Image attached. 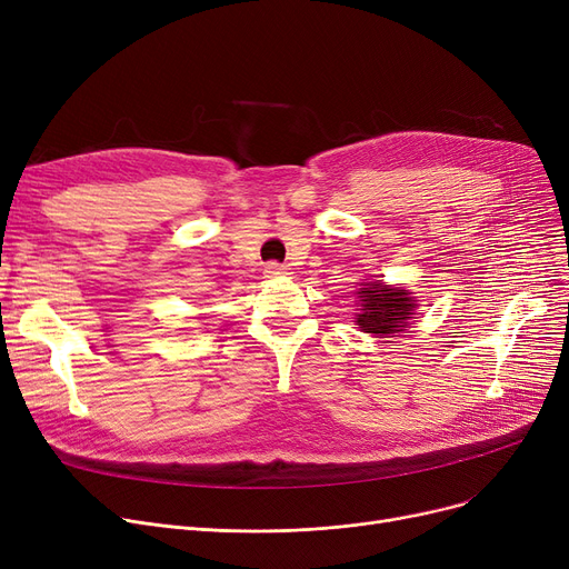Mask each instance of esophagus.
Wrapping results in <instances>:
<instances>
[{
	"label": "esophagus",
	"instance_id": "1",
	"mask_svg": "<svg viewBox=\"0 0 569 569\" xmlns=\"http://www.w3.org/2000/svg\"><path fill=\"white\" fill-rule=\"evenodd\" d=\"M264 274H267L269 279H279V277H286V274H288V267H286V264H279V262H269V264L264 267Z\"/></svg>",
	"mask_w": 569,
	"mask_h": 569
}]
</instances>
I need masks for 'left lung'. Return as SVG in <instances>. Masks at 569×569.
Returning a JSON list of instances; mask_svg holds the SVG:
<instances>
[{
    "mask_svg": "<svg viewBox=\"0 0 569 569\" xmlns=\"http://www.w3.org/2000/svg\"><path fill=\"white\" fill-rule=\"evenodd\" d=\"M357 297L362 302V311L357 313V325L369 335L385 337L401 332L408 318H412L415 300L408 297L406 290L382 286L376 281L357 290Z\"/></svg>",
    "mask_w": 569,
    "mask_h": 569,
    "instance_id": "obj_1",
    "label": "left lung"
}]
</instances>
